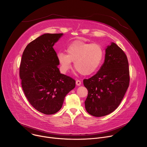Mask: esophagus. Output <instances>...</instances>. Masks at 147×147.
<instances>
[{"mask_svg":"<svg viewBox=\"0 0 147 147\" xmlns=\"http://www.w3.org/2000/svg\"><path fill=\"white\" fill-rule=\"evenodd\" d=\"M76 85L77 86H80L81 84V81L80 80H77L76 82Z\"/></svg>","mask_w":147,"mask_h":147,"instance_id":"esophagus-1","label":"esophagus"}]
</instances>
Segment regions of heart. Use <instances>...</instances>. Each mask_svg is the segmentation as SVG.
Masks as SVG:
<instances>
[{
  "label": "heart",
  "mask_w": 147,
  "mask_h": 147,
  "mask_svg": "<svg viewBox=\"0 0 147 147\" xmlns=\"http://www.w3.org/2000/svg\"><path fill=\"white\" fill-rule=\"evenodd\" d=\"M67 55L63 52L57 53V59L62 73H66L74 66L83 76H90L95 73L100 66L103 57V50L98 44H91L76 40L66 48Z\"/></svg>",
  "instance_id": "1"
}]
</instances>
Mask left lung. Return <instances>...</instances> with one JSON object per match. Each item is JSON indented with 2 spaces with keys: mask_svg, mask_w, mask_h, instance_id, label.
<instances>
[{
  "mask_svg": "<svg viewBox=\"0 0 147 147\" xmlns=\"http://www.w3.org/2000/svg\"><path fill=\"white\" fill-rule=\"evenodd\" d=\"M130 81L126 55L115 43L105 49V61L97 73L83 84L88 90L85 101L87 112L95 117L113 112L120 105Z\"/></svg>",
  "mask_w": 147,
  "mask_h": 147,
  "instance_id": "1",
  "label": "left lung"
}]
</instances>
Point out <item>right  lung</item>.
Listing matches in <instances>:
<instances>
[{
    "label": "right lung",
    "mask_w": 147,
    "mask_h": 147,
    "mask_svg": "<svg viewBox=\"0 0 147 147\" xmlns=\"http://www.w3.org/2000/svg\"><path fill=\"white\" fill-rule=\"evenodd\" d=\"M63 34H45L28 44L20 66L24 92L31 105L45 115L57 112L76 81L61 74L53 47Z\"/></svg>",
    "instance_id": "right-lung-1"
}]
</instances>
